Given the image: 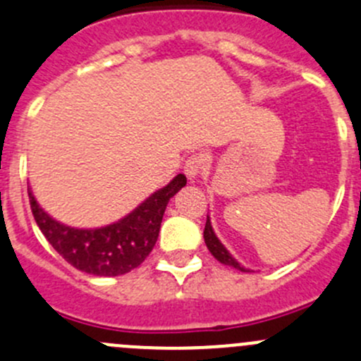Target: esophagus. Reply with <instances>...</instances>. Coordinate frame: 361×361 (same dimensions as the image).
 Masks as SVG:
<instances>
[{"label":"esophagus","mask_w":361,"mask_h":361,"mask_svg":"<svg viewBox=\"0 0 361 361\" xmlns=\"http://www.w3.org/2000/svg\"><path fill=\"white\" fill-rule=\"evenodd\" d=\"M206 166H208L206 157L202 155V153H194V155H190L187 160H185L183 171L185 174L192 180V178H197L199 174L206 169Z\"/></svg>","instance_id":"1"}]
</instances>
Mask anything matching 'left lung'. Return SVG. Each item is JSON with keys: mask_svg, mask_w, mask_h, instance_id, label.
<instances>
[{"mask_svg": "<svg viewBox=\"0 0 361 361\" xmlns=\"http://www.w3.org/2000/svg\"><path fill=\"white\" fill-rule=\"evenodd\" d=\"M204 243L216 261H220L222 264L233 266V268H236V269H241V271H247V269H245L243 266H241L240 262H238L236 259H234L233 255L226 250V247L220 243L219 238L215 236V233H213V229H212V222H209V216L206 219V226H204Z\"/></svg>", "mask_w": 361, "mask_h": 361, "instance_id": "1", "label": "left lung"}]
</instances>
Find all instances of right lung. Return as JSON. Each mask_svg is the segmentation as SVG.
<instances>
[{
	"mask_svg": "<svg viewBox=\"0 0 361 361\" xmlns=\"http://www.w3.org/2000/svg\"><path fill=\"white\" fill-rule=\"evenodd\" d=\"M187 185L178 174L167 187L146 199L139 208L113 226L102 229H73L52 220L35 201L30 206L38 227L54 250L73 268L97 277H116L137 268L153 250L169 199Z\"/></svg>",
	"mask_w": 361,
	"mask_h": 361,
	"instance_id": "right-lung-1",
	"label": "right lung"
}]
</instances>
